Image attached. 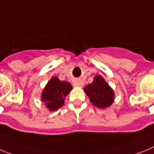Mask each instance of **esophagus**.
<instances>
[{"mask_svg":"<svg viewBox=\"0 0 154 154\" xmlns=\"http://www.w3.org/2000/svg\"><path fill=\"white\" fill-rule=\"evenodd\" d=\"M74 85H75V86H78V87H82L83 83L80 81H75V83H74Z\"/></svg>","mask_w":154,"mask_h":154,"instance_id":"obj_1","label":"esophagus"}]
</instances>
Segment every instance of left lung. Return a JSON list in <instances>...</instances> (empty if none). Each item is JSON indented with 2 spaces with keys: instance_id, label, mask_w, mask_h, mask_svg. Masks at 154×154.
I'll list each match as a JSON object with an SVG mask.
<instances>
[{
  "instance_id": "1",
  "label": "left lung",
  "mask_w": 154,
  "mask_h": 154,
  "mask_svg": "<svg viewBox=\"0 0 154 154\" xmlns=\"http://www.w3.org/2000/svg\"><path fill=\"white\" fill-rule=\"evenodd\" d=\"M90 101L97 108L104 109L114 101V91L101 76L97 75L94 81L84 88Z\"/></svg>"
}]
</instances>
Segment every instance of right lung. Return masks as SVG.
<instances>
[{"label":"right lung","instance_id":"obj_1","mask_svg":"<svg viewBox=\"0 0 154 154\" xmlns=\"http://www.w3.org/2000/svg\"><path fill=\"white\" fill-rule=\"evenodd\" d=\"M72 89L66 81H60L57 77H53L45 86L42 94V100L47 109L55 111L63 106L64 98Z\"/></svg>","mask_w":154,"mask_h":154}]
</instances>
